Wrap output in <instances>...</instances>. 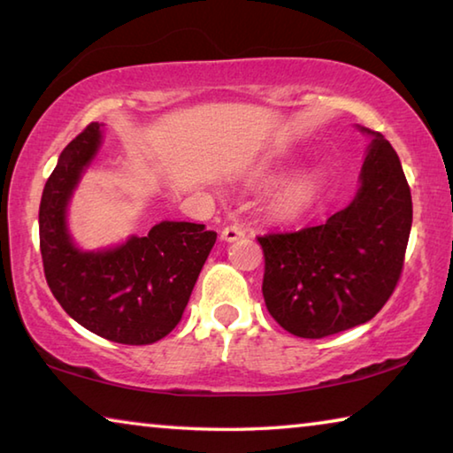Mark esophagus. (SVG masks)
<instances>
[{"mask_svg": "<svg viewBox=\"0 0 453 453\" xmlns=\"http://www.w3.org/2000/svg\"><path fill=\"white\" fill-rule=\"evenodd\" d=\"M243 235H245V229L242 226H237V224L226 226L224 229H221V240H224V242H235Z\"/></svg>", "mask_w": 453, "mask_h": 453, "instance_id": "obj_1", "label": "esophagus"}]
</instances>
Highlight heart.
Wrapping results in <instances>:
<instances>
[{
    "instance_id": "heart-1",
    "label": "heart",
    "mask_w": 453,
    "mask_h": 453,
    "mask_svg": "<svg viewBox=\"0 0 453 453\" xmlns=\"http://www.w3.org/2000/svg\"><path fill=\"white\" fill-rule=\"evenodd\" d=\"M318 194V183L311 178L289 181L278 196V210L288 218H296L310 208Z\"/></svg>"
}]
</instances>
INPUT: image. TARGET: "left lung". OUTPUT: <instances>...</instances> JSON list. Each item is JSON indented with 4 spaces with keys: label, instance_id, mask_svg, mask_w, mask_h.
Segmentation results:
<instances>
[{
    "label": "left lung",
    "instance_id": "left-lung-1",
    "mask_svg": "<svg viewBox=\"0 0 453 453\" xmlns=\"http://www.w3.org/2000/svg\"><path fill=\"white\" fill-rule=\"evenodd\" d=\"M359 183L354 202L321 226L257 237L265 308L297 337L319 340L365 324L400 281L411 194L400 157L381 134H373Z\"/></svg>",
    "mask_w": 453,
    "mask_h": 453
}]
</instances>
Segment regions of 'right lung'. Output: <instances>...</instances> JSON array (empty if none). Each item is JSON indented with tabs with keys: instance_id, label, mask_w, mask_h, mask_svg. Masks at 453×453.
<instances>
[{
	"instance_id": "add662e5",
	"label": "right lung",
	"mask_w": 453,
	"mask_h": 453,
	"mask_svg": "<svg viewBox=\"0 0 453 453\" xmlns=\"http://www.w3.org/2000/svg\"><path fill=\"white\" fill-rule=\"evenodd\" d=\"M102 143L91 124L61 151L40 203V250L51 294L80 326L126 346H148L180 324L216 243L203 224L162 221L145 237L81 251L65 226L67 202Z\"/></svg>"
}]
</instances>
